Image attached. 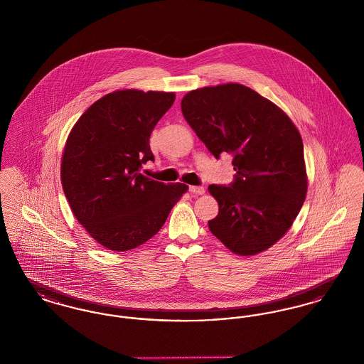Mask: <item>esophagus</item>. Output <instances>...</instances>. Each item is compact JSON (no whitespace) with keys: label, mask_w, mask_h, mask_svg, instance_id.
<instances>
[{"label":"esophagus","mask_w":364,"mask_h":364,"mask_svg":"<svg viewBox=\"0 0 364 364\" xmlns=\"http://www.w3.org/2000/svg\"><path fill=\"white\" fill-rule=\"evenodd\" d=\"M188 191H190L191 193H195V195H202V193H205V188H203L202 186H191Z\"/></svg>","instance_id":"esophagus-1"}]
</instances>
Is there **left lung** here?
Here are the masks:
<instances>
[{
  "mask_svg": "<svg viewBox=\"0 0 364 364\" xmlns=\"http://www.w3.org/2000/svg\"><path fill=\"white\" fill-rule=\"evenodd\" d=\"M181 112L213 156H233L235 180L208 186L220 206L210 232L242 257L270 248L294 224L307 192L303 140L294 122L236 83L191 91Z\"/></svg>",
  "mask_w": 364,
  "mask_h": 364,
  "instance_id": "left-lung-1",
  "label": "left lung"
}]
</instances>
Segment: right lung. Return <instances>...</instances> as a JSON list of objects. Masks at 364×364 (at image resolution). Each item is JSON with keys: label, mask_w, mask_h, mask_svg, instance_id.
I'll use <instances>...</instances> for the list:
<instances>
[{"label": "right lung", "mask_w": 364, "mask_h": 364, "mask_svg": "<svg viewBox=\"0 0 364 364\" xmlns=\"http://www.w3.org/2000/svg\"><path fill=\"white\" fill-rule=\"evenodd\" d=\"M173 92L120 90L91 105L75 124L61 162V183L73 215L112 251L151 239L188 190L140 173L154 161L150 135L173 105Z\"/></svg>", "instance_id": "add662e5"}]
</instances>
